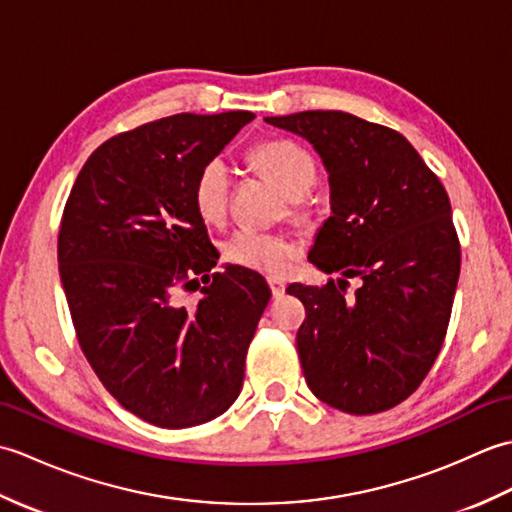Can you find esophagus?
I'll return each instance as SVG.
<instances>
[{
	"label": "esophagus",
	"instance_id": "34e87169",
	"mask_svg": "<svg viewBox=\"0 0 512 512\" xmlns=\"http://www.w3.org/2000/svg\"><path fill=\"white\" fill-rule=\"evenodd\" d=\"M268 286H270V292H273V297H275V299H279V297H284V295H286V284H284V281H279V279H268Z\"/></svg>",
	"mask_w": 512,
	"mask_h": 512
}]
</instances>
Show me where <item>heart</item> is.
<instances>
[{"label":"heart","mask_w":512,"mask_h":512,"mask_svg":"<svg viewBox=\"0 0 512 512\" xmlns=\"http://www.w3.org/2000/svg\"><path fill=\"white\" fill-rule=\"evenodd\" d=\"M250 165L259 176L290 200V215L303 222L308 209L303 198L317 182L314 160L301 145L292 140H266L248 154ZM231 195V171L226 162L213 158L198 171L193 182V204L204 222H222ZM297 257V246L284 235L239 228L224 242V259L228 264L253 270L266 277H284Z\"/></svg>","instance_id":"heart-1"}]
</instances>
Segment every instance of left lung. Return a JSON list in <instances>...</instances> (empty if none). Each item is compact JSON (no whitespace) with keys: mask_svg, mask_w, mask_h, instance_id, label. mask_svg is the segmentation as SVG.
Instances as JSON below:
<instances>
[{"mask_svg":"<svg viewBox=\"0 0 512 512\" xmlns=\"http://www.w3.org/2000/svg\"><path fill=\"white\" fill-rule=\"evenodd\" d=\"M299 134L330 173L332 215L308 259L325 286H288L306 306L297 352L310 391L354 416L407 400L436 363L460 277L451 202L396 129L336 110L270 116ZM362 279L352 298L347 278Z\"/></svg>","mask_w":512,"mask_h":512,"instance_id":"1","label":"left lung"}]
</instances>
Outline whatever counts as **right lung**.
<instances>
[{
  "label": "right lung",
  "mask_w": 512,
  "mask_h": 512,
  "mask_svg": "<svg viewBox=\"0 0 512 512\" xmlns=\"http://www.w3.org/2000/svg\"><path fill=\"white\" fill-rule=\"evenodd\" d=\"M255 114H176L112 136L72 184L59 226V275L88 363L145 422H209L242 391L270 288L226 266L193 204L198 171ZM198 289L199 306H179Z\"/></svg>",
  "instance_id": "right-lung-1"
}]
</instances>
